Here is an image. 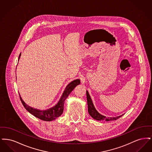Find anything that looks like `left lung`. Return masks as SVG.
Wrapping results in <instances>:
<instances>
[{"mask_svg": "<svg viewBox=\"0 0 152 152\" xmlns=\"http://www.w3.org/2000/svg\"><path fill=\"white\" fill-rule=\"evenodd\" d=\"M86 94H87L88 112H89L90 116L95 120H99V121H104L105 120L106 121H112V120H116L123 116V115H121V116H118L116 117H107L105 116L101 115V114H100L94 108V104L91 100V98L87 91Z\"/></svg>", "mask_w": 152, "mask_h": 152, "instance_id": "8db88e82", "label": "left lung"}]
</instances>
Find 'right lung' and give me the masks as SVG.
Listing matches in <instances>:
<instances>
[{"label": "right lung", "instance_id": "right-lung-1", "mask_svg": "<svg viewBox=\"0 0 152 152\" xmlns=\"http://www.w3.org/2000/svg\"><path fill=\"white\" fill-rule=\"evenodd\" d=\"M20 55L21 53H20L18 59H19ZM80 81L79 79L73 80L71 83H70L66 87L65 91L63 92V95L59 101L58 102V104L55 107L45 110H40L30 107L23 101L20 94L19 97L24 107L28 112H29L31 114L42 120L45 121H50L57 118L59 116L62 115L64 110V104L65 99L68 96L69 94L72 91L73 89L76 87V86L80 84Z\"/></svg>", "mask_w": 152, "mask_h": 152}]
</instances>
